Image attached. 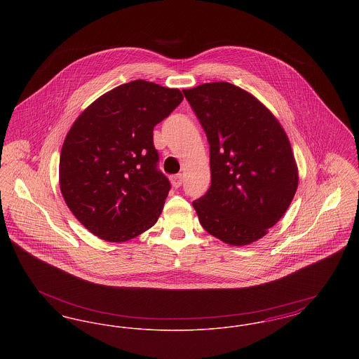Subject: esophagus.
Instances as JSON below:
<instances>
[{
	"mask_svg": "<svg viewBox=\"0 0 359 359\" xmlns=\"http://www.w3.org/2000/svg\"><path fill=\"white\" fill-rule=\"evenodd\" d=\"M182 182H183V176L182 175H176V176H172L171 177L172 186L175 188L180 187Z\"/></svg>",
	"mask_w": 359,
	"mask_h": 359,
	"instance_id": "1",
	"label": "esophagus"
}]
</instances>
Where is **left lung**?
I'll use <instances>...</instances> for the list:
<instances>
[{
    "instance_id": "obj_1",
    "label": "left lung",
    "mask_w": 359,
    "mask_h": 359,
    "mask_svg": "<svg viewBox=\"0 0 359 359\" xmlns=\"http://www.w3.org/2000/svg\"><path fill=\"white\" fill-rule=\"evenodd\" d=\"M210 144L211 187L192 205L205 231L245 246L268 234L299 186L290 140L273 113L229 82L183 90Z\"/></svg>"
}]
</instances>
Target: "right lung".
I'll return each instance as SVG.
<instances>
[{
	"label": "right lung",
	"instance_id": "obj_1",
	"mask_svg": "<svg viewBox=\"0 0 359 359\" xmlns=\"http://www.w3.org/2000/svg\"><path fill=\"white\" fill-rule=\"evenodd\" d=\"M183 98L179 88L137 79L104 93L72 123L60 152L59 186L90 233L126 242L157 222L171 184L156 168L154 128Z\"/></svg>",
	"mask_w": 359,
	"mask_h": 359
}]
</instances>
